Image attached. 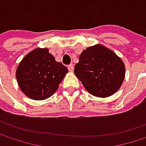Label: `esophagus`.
<instances>
[{
	"mask_svg": "<svg viewBox=\"0 0 146 146\" xmlns=\"http://www.w3.org/2000/svg\"><path fill=\"white\" fill-rule=\"evenodd\" d=\"M68 70H69V72H71V73H73V69H74V66H73V64H70V65H68Z\"/></svg>",
	"mask_w": 146,
	"mask_h": 146,
	"instance_id": "obj_1",
	"label": "esophagus"
}]
</instances>
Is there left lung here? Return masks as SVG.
Returning a JSON list of instances; mask_svg holds the SVG:
<instances>
[{
  "label": "left lung",
  "mask_w": 146,
  "mask_h": 146,
  "mask_svg": "<svg viewBox=\"0 0 146 146\" xmlns=\"http://www.w3.org/2000/svg\"><path fill=\"white\" fill-rule=\"evenodd\" d=\"M74 73L90 94L105 98L115 94L122 86L125 65L114 51L97 44L82 51Z\"/></svg>",
  "instance_id": "obj_1"
}]
</instances>
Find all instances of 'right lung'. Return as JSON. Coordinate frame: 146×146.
<instances>
[{
	"label": "right lung",
	"instance_id": "add662e5",
	"mask_svg": "<svg viewBox=\"0 0 146 146\" xmlns=\"http://www.w3.org/2000/svg\"><path fill=\"white\" fill-rule=\"evenodd\" d=\"M68 72V68L56 62L47 48H36L20 62L16 70V78L26 96L42 101L57 90Z\"/></svg>",
	"mask_w": 146,
	"mask_h": 146
}]
</instances>
